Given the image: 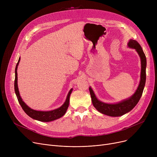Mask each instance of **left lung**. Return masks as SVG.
<instances>
[{
    "mask_svg": "<svg viewBox=\"0 0 157 157\" xmlns=\"http://www.w3.org/2000/svg\"><path fill=\"white\" fill-rule=\"evenodd\" d=\"M128 46L130 48L135 49L141 59V80L136 92L127 99L123 100L116 104H108L98 100L93 90L91 87L89 88V91L91 95L92 101L95 108L100 113L110 117H120L132 109L137 105L143 92V90L146 83V58L143 49L137 41L130 39L128 43Z\"/></svg>",
    "mask_w": 157,
    "mask_h": 157,
    "instance_id": "1",
    "label": "left lung"
}]
</instances>
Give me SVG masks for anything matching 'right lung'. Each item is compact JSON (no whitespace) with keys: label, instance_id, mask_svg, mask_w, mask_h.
I'll use <instances>...</instances> for the list:
<instances>
[{"label":"right lung","instance_id":"1","mask_svg":"<svg viewBox=\"0 0 157 157\" xmlns=\"http://www.w3.org/2000/svg\"><path fill=\"white\" fill-rule=\"evenodd\" d=\"M20 61V58H19L18 62L16 65L15 68V79H14V91L15 94L17 97L18 101L21 106L23 110L25 111L27 115L34 120L40 121H44V122H49L52 121L53 120H55L56 119H59L63 117V115L65 114L66 111L67 110V108L69 105V98L71 94L72 93V88L70 90V91L68 93V95L66 98V100L63 104L59 108L55 109L54 110L49 111H36L34 109H32L30 108L25 103L22 98L20 97L18 87V74H17V69H18V65L19 64V62Z\"/></svg>","mask_w":157,"mask_h":157}]
</instances>
